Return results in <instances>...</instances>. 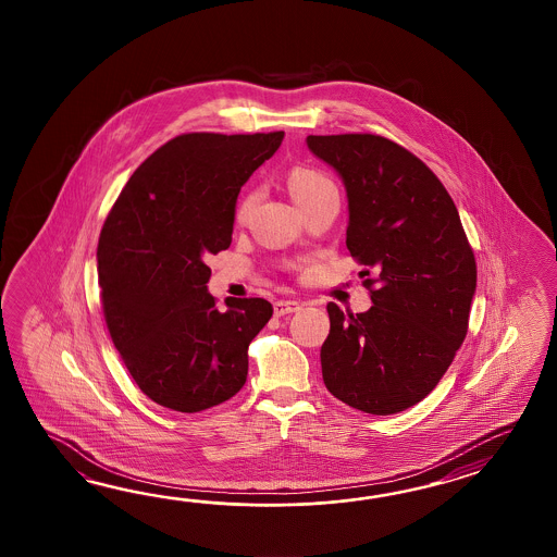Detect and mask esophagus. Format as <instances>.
I'll return each instance as SVG.
<instances>
[{
  "instance_id": "obj_1",
  "label": "esophagus",
  "mask_w": 557,
  "mask_h": 557,
  "mask_svg": "<svg viewBox=\"0 0 557 557\" xmlns=\"http://www.w3.org/2000/svg\"><path fill=\"white\" fill-rule=\"evenodd\" d=\"M274 308V317H284V314H290V312H296L300 305L296 302V300H276L273 305Z\"/></svg>"
}]
</instances>
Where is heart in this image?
<instances>
[{
  "label": "heart",
  "instance_id": "b5f03b06",
  "mask_svg": "<svg viewBox=\"0 0 557 557\" xmlns=\"http://www.w3.org/2000/svg\"><path fill=\"white\" fill-rule=\"evenodd\" d=\"M286 183H288V189H290L293 199H295L298 205L310 201V199H317V197L324 195V193L336 190L331 178L326 177L319 169H314V166H293V169L288 171ZM255 197H257L255 190L240 193L237 205H235V223H238V225H243V223L247 221L250 207H252V202H255Z\"/></svg>",
  "mask_w": 557,
  "mask_h": 557
}]
</instances>
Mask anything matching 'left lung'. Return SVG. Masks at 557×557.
Returning <instances> with one entry per match:
<instances>
[{"label":"left lung","mask_w":557,"mask_h":557,"mask_svg":"<svg viewBox=\"0 0 557 557\" xmlns=\"http://www.w3.org/2000/svg\"><path fill=\"white\" fill-rule=\"evenodd\" d=\"M348 195L346 247L364 264L367 312L329 302L320 348L334 398L388 416L426 398L468 334L475 257L446 187L403 145L372 133L308 135Z\"/></svg>","instance_id":"1"}]
</instances>
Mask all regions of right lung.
I'll return each instance as SVG.
<instances>
[{
  "instance_id": "add662e5",
  "label": "right lung",
  "mask_w": 557,
  "mask_h": 557,
  "mask_svg": "<svg viewBox=\"0 0 557 557\" xmlns=\"http://www.w3.org/2000/svg\"><path fill=\"white\" fill-rule=\"evenodd\" d=\"M283 139L183 133L143 161L107 214L97 247L107 331L143 394L175 412L233 398L250 341L273 317L264 298L216 307L207 259L231 247L238 190Z\"/></svg>"
}]
</instances>
